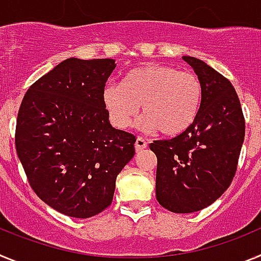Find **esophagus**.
<instances>
[{
    "label": "esophagus",
    "instance_id": "34e87169",
    "mask_svg": "<svg viewBox=\"0 0 261 261\" xmlns=\"http://www.w3.org/2000/svg\"><path fill=\"white\" fill-rule=\"evenodd\" d=\"M135 146H136V151H141L142 149H145V147L147 146L146 140H145L144 137H137Z\"/></svg>",
    "mask_w": 261,
    "mask_h": 261
}]
</instances>
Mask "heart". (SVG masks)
I'll use <instances>...</instances> for the list:
<instances>
[{"mask_svg":"<svg viewBox=\"0 0 261 261\" xmlns=\"http://www.w3.org/2000/svg\"><path fill=\"white\" fill-rule=\"evenodd\" d=\"M103 105L115 126L130 125L141 105L144 116L138 125L166 136H176L197 119L202 103V86L197 75L174 66L147 64L128 71L123 84H107Z\"/></svg>","mask_w":261,"mask_h":261,"instance_id":"b5f03b06","label":"heart"}]
</instances>
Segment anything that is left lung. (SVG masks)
I'll use <instances>...</instances> for the list:
<instances>
[{"mask_svg": "<svg viewBox=\"0 0 261 261\" xmlns=\"http://www.w3.org/2000/svg\"><path fill=\"white\" fill-rule=\"evenodd\" d=\"M183 60L201 82L199 116L180 135L149 145L158 161L156 200L172 213L201 211L229 188L246 129L231 82L201 60L191 56H183Z\"/></svg>", "mask_w": 261, "mask_h": 261, "instance_id": "8db88e82", "label": "left lung"}]
</instances>
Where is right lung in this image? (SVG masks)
Listing matches in <instances>:
<instances>
[{
    "mask_svg": "<svg viewBox=\"0 0 261 261\" xmlns=\"http://www.w3.org/2000/svg\"><path fill=\"white\" fill-rule=\"evenodd\" d=\"M115 60L68 59L23 96L15 147L45 204L89 218L108 208L116 177L135 155L136 136L111 126L102 93Z\"/></svg>",
    "mask_w": 261,
    "mask_h": 261,
    "instance_id": "obj_1",
    "label": "right lung"
}]
</instances>
